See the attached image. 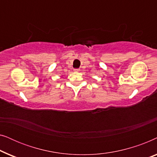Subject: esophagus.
I'll list each match as a JSON object with an SVG mask.
<instances>
[{
    "instance_id": "esophagus-1",
    "label": "esophagus",
    "mask_w": 157,
    "mask_h": 157,
    "mask_svg": "<svg viewBox=\"0 0 157 157\" xmlns=\"http://www.w3.org/2000/svg\"><path fill=\"white\" fill-rule=\"evenodd\" d=\"M79 71H80V69H74V71H76V72Z\"/></svg>"
}]
</instances>
